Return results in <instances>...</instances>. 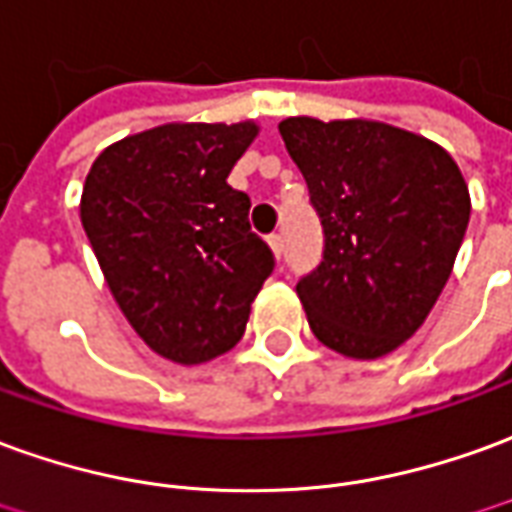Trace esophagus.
<instances>
[{"label": "esophagus", "instance_id": "esophagus-1", "mask_svg": "<svg viewBox=\"0 0 512 512\" xmlns=\"http://www.w3.org/2000/svg\"><path fill=\"white\" fill-rule=\"evenodd\" d=\"M266 241H268V246H271V252L280 257L282 255V235H280V232H271Z\"/></svg>", "mask_w": 512, "mask_h": 512}]
</instances>
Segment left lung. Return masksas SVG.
Listing matches in <instances>:
<instances>
[{
    "label": "left lung",
    "mask_w": 512,
    "mask_h": 512,
    "mask_svg": "<svg viewBox=\"0 0 512 512\" xmlns=\"http://www.w3.org/2000/svg\"><path fill=\"white\" fill-rule=\"evenodd\" d=\"M324 227L321 266L296 282L332 352L377 360L430 316L455 268L471 196L452 155L385 121H280Z\"/></svg>",
    "instance_id": "left-lung-1"
}]
</instances>
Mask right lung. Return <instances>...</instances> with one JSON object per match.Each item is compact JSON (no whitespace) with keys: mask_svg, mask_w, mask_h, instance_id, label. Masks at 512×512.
Segmentation results:
<instances>
[{"mask_svg":"<svg viewBox=\"0 0 512 512\" xmlns=\"http://www.w3.org/2000/svg\"><path fill=\"white\" fill-rule=\"evenodd\" d=\"M255 121H171L99 152L80 219L116 305L141 341L199 366L241 341L274 255L227 185Z\"/></svg>","mask_w":512,"mask_h":512,"instance_id":"1","label":"right lung"}]
</instances>
